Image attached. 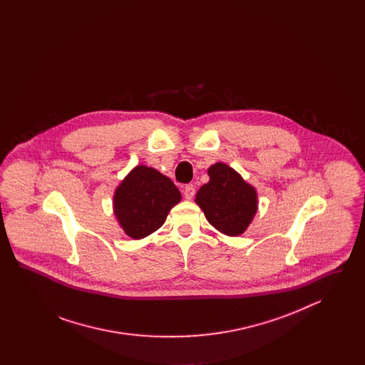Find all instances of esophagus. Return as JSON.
Returning a JSON list of instances; mask_svg holds the SVG:
<instances>
[{"label":"esophagus","instance_id":"34e87169","mask_svg":"<svg viewBox=\"0 0 365 365\" xmlns=\"http://www.w3.org/2000/svg\"><path fill=\"white\" fill-rule=\"evenodd\" d=\"M194 192H195V190H194L192 185H187V186L183 187V195H185L186 200H191L194 197Z\"/></svg>","mask_w":365,"mask_h":365}]
</instances>
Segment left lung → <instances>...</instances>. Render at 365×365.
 Returning <instances> with one entry per match:
<instances>
[{"instance_id": "obj_1", "label": "left lung", "mask_w": 365, "mask_h": 365, "mask_svg": "<svg viewBox=\"0 0 365 365\" xmlns=\"http://www.w3.org/2000/svg\"><path fill=\"white\" fill-rule=\"evenodd\" d=\"M209 182L195 194V202L207 220L228 237H238L252 223L257 207V191L225 163L208 168Z\"/></svg>"}]
</instances>
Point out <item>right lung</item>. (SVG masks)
Masks as SVG:
<instances>
[{
	"label": "right lung",
	"mask_w": 365,
	"mask_h": 365,
	"mask_svg": "<svg viewBox=\"0 0 365 365\" xmlns=\"http://www.w3.org/2000/svg\"><path fill=\"white\" fill-rule=\"evenodd\" d=\"M180 200L170 178L152 167L137 165L115 190L113 213L130 238L142 240L164 225Z\"/></svg>",
	"instance_id": "1"
}]
</instances>
